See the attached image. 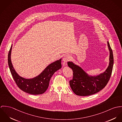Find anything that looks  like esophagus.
I'll list each match as a JSON object with an SVG mask.
<instances>
[{"label": "esophagus", "instance_id": "obj_1", "mask_svg": "<svg viewBox=\"0 0 122 122\" xmlns=\"http://www.w3.org/2000/svg\"><path fill=\"white\" fill-rule=\"evenodd\" d=\"M70 56L69 55H65L64 56L63 58V61L65 63H66V62H67L68 61H70Z\"/></svg>", "mask_w": 122, "mask_h": 122}]
</instances>
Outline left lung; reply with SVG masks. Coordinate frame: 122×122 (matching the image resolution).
Instances as JSON below:
<instances>
[{"label": "left lung", "mask_w": 122, "mask_h": 122, "mask_svg": "<svg viewBox=\"0 0 122 122\" xmlns=\"http://www.w3.org/2000/svg\"><path fill=\"white\" fill-rule=\"evenodd\" d=\"M110 52L109 64L105 71L99 76H89L79 66L72 62H68V66L73 71L72 79L69 81L70 86L73 92L77 95L88 96L98 93L108 84L110 78L114 63L112 50L108 41Z\"/></svg>", "instance_id": "obj_1"}]
</instances>
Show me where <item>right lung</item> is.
Listing matches in <instances>:
<instances>
[{
    "label": "right lung",
    "mask_w": 122,
    "mask_h": 122,
    "mask_svg": "<svg viewBox=\"0 0 122 122\" xmlns=\"http://www.w3.org/2000/svg\"><path fill=\"white\" fill-rule=\"evenodd\" d=\"M12 46L8 55V63L9 69L18 87L22 91L31 95H41L48 89L52 76L61 68V59L48 66L37 77L32 79H25L20 77L15 71L11 60Z\"/></svg>",
    "instance_id": "obj_1"
}]
</instances>
